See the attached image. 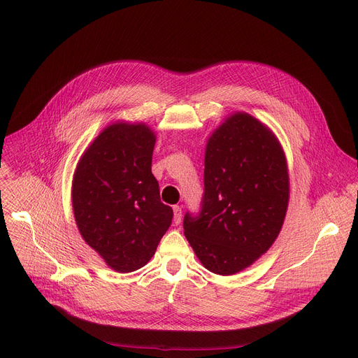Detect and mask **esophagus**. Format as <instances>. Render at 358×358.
<instances>
[{
  "label": "esophagus",
  "instance_id": "34e87169",
  "mask_svg": "<svg viewBox=\"0 0 358 358\" xmlns=\"http://www.w3.org/2000/svg\"><path fill=\"white\" fill-rule=\"evenodd\" d=\"M173 210H174V223H176V224H178V223H180V220H181V216H182L181 208H180V206H174Z\"/></svg>",
  "mask_w": 358,
  "mask_h": 358
}]
</instances>
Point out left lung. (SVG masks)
<instances>
[{"label":"left lung","instance_id":"obj_1","mask_svg":"<svg viewBox=\"0 0 358 358\" xmlns=\"http://www.w3.org/2000/svg\"><path fill=\"white\" fill-rule=\"evenodd\" d=\"M290 197L285 150L273 130L236 111L206 143L204 194L184 235L204 268L232 275L266 254L278 236Z\"/></svg>","mask_w":358,"mask_h":358}]
</instances>
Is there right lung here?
Wrapping results in <instances>:
<instances>
[{
  "label": "right lung",
  "instance_id": "obj_1",
  "mask_svg": "<svg viewBox=\"0 0 358 358\" xmlns=\"http://www.w3.org/2000/svg\"><path fill=\"white\" fill-rule=\"evenodd\" d=\"M155 131L115 122L81 155L72 178V210L83 239L117 273L152 258L173 220L152 174Z\"/></svg>",
  "mask_w": 358,
  "mask_h": 358
}]
</instances>
